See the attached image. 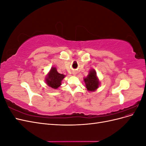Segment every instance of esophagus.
I'll return each instance as SVG.
<instances>
[{
  "instance_id": "esophagus-1",
  "label": "esophagus",
  "mask_w": 146,
  "mask_h": 146,
  "mask_svg": "<svg viewBox=\"0 0 146 146\" xmlns=\"http://www.w3.org/2000/svg\"><path fill=\"white\" fill-rule=\"evenodd\" d=\"M73 74H76V73H73Z\"/></svg>"
}]
</instances>
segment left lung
I'll return each instance as SVG.
<instances>
[{"instance_id":"obj_1","label":"left lung","mask_w":146,"mask_h":146,"mask_svg":"<svg viewBox=\"0 0 146 146\" xmlns=\"http://www.w3.org/2000/svg\"><path fill=\"white\" fill-rule=\"evenodd\" d=\"M84 82L87 90L89 92H94L98 90L100 86V81L98 77L97 76L96 70L92 69L90 70L88 76L83 78Z\"/></svg>"}]
</instances>
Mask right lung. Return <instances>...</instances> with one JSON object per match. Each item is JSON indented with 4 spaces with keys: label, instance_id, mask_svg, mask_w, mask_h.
<instances>
[{
    "label": "right lung",
    "instance_id": "1",
    "mask_svg": "<svg viewBox=\"0 0 146 146\" xmlns=\"http://www.w3.org/2000/svg\"><path fill=\"white\" fill-rule=\"evenodd\" d=\"M65 77L64 75L58 73L55 67H52L46 76L45 82L48 86L56 90L61 85V82Z\"/></svg>",
    "mask_w": 146,
    "mask_h": 146
}]
</instances>
